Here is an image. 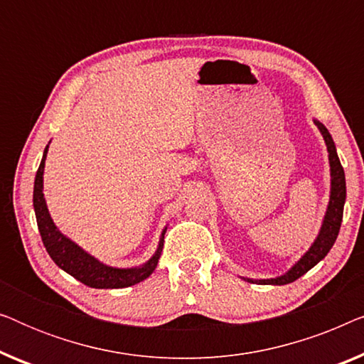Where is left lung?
Masks as SVG:
<instances>
[{"instance_id": "left-lung-1", "label": "left lung", "mask_w": 364, "mask_h": 364, "mask_svg": "<svg viewBox=\"0 0 364 364\" xmlns=\"http://www.w3.org/2000/svg\"><path fill=\"white\" fill-rule=\"evenodd\" d=\"M318 131L321 132L323 139H325L326 151H328V161H330V200H328V207L323 217L320 232L315 238V242L311 243V247L303 253L300 260L295 262L290 270L283 273L280 277L275 278H263V280H253V278L242 277L245 282L250 283H262V285H287L298 280V278L305 275L308 270H311L318 262H321L323 258L328 255V252L331 250L333 243L336 242L338 232H340L341 220H343V207H345L346 200V181H345V171H343L340 157H338L336 146L333 142L331 134L328 132V129L323 126L320 121L313 119Z\"/></svg>"}]
</instances>
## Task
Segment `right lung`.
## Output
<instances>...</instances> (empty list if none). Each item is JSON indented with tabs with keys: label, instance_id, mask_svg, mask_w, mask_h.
<instances>
[{
	"label": "right lung",
	"instance_id": "add662e5",
	"mask_svg": "<svg viewBox=\"0 0 364 364\" xmlns=\"http://www.w3.org/2000/svg\"><path fill=\"white\" fill-rule=\"evenodd\" d=\"M49 144L44 149L41 164L36 172V178H34V192H33V207L34 213H36V222L39 233H41L43 243L46 247V252L53 262L64 270L69 275L76 278L84 285L91 288H126L132 287L136 283L146 280L151 277V273L156 270L159 258H161L162 248H164V235H166L167 225L164 227L159 238L157 250L154 255L149 258L146 263L137 267L129 268H119V267H109L106 263L99 262L96 257L91 253L82 250L77 243H74L71 238H68L64 233L56 227L53 222L51 213L48 210L46 198L43 193V173H44V162H46Z\"/></svg>",
	"mask_w": 364,
	"mask_h": 364
}]
</instances>
